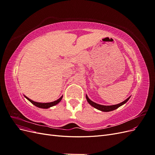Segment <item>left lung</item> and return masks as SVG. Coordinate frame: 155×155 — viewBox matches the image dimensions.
I'll use <instances>...</instances> for the list:
<instances>
[{"label":"left lung","instance_id":"left-lung-1","mask_svg":"<svg viewBox=\"0 0 155 155\" xmlns=\"http://www.w3.org/2000/svg\"><path fill=\"white\" fill-rule=\"evenodd\" d=\"M86 98H87V101L88 102V104H90L91 105H92V107H94V108H96V109L100 110H101V111H104V112H109V111H111V110H114L116 109H118V107H120V106H121L122 105L125 104V103L127 101L129 100V97H128L127 99L125 100L124 101L120 103V104H117V105H110V106H105V105H100V104H96V103L93 102L92 101H91L89 98L88 97V96L86 95Z\"/></svg>","mask_w":155,"mask_h":155}]
</instances>
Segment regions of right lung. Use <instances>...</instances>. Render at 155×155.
<instances>
[{
  "label": "right lung",
  "mask_w": 155,
  "mask_h": 155,
  "mask_svg": "<svg viewBox=\"0 0 155 155\" xmlns=\"http://www.w3.org/2000/svg\"><path fill=\"white\" fill-rule=\"evenodd\" d=\"M25 97L28 100H29L32 104H34V105H35L36 107H39V108H42V109H48V108H50L51 107L57 105L58 103H59L61 101V100H62V97H63V96H61L58 100L54 101L53 102H50V103H39V102H35V101H32L31 100L29 99L28 97H27L25 96Z\"/></svg>",
  "instance_id": "add662e5"
}]
</instances>
